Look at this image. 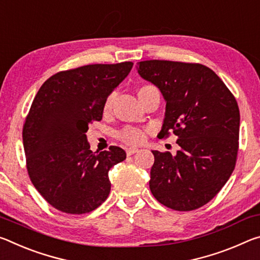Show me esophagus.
<instances>
[{
    "instance_id": "obj_1",
    "label": "esophagus",
    "mask_w": 260,
    "mask_h": 260,
    "mask_svg": "<svg viewBox=\"0 0 260 260\" xmlns=\"http://www.w3.org/2000/svg\"><path fill=\"white\" fill-rule=\"evenodd\" d=\"M138 152V148L137 147H129V148H126V154L127 155H133V154H135V153H137Z\"/></svg>"
}]
</instances>
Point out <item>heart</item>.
Instances as JSON below:
<instances>
[{"label": "heart", "mask_w": 260, "mask_h": 260, "mask_svg": "<svg viewBox=\"0 0 260 260\" xmlns=\"http://www.w3.org/2000/svg\"><path fill=\"white\" fill-rule=\"evenodd\" d=\"M144 87H147V86H144ZM112 105H113V96H109L107 101L105 102V107H104L105 112L110 110ZM118 137H120V139H122L124 143L130 144V145H135V144H138L145 139V131L139 129V127L126 126L121 131L120 134H118Z\"/></svg>", "instance_id": "b5f03b06"}]
</instances>
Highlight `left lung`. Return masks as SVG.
<instances>
[{
	"mask_svg": "<svg viewBox=\"0 0 260 260\" xmlns=\"http://www.w3.org/2000/svg\"><path fill=\"white\" fill-rule=\"evenodd\" d=\"M140 77L159 88L166 113L159 136L175 134V155L152 151L150 189L162 205L192 211L211 201L236 164L240 110L213 70L198 63L150 59L137 63Z\"/></svg>",
	"mask_w": 260,
	"mask_h": 260,
	"instance_id": "1",
	"label": "left lung"
}]
</instances>
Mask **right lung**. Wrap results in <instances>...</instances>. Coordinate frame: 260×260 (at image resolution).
<instances>
[{
    "label": "right lung",
    "instance_id": "add662e5",
    "mask_svg": "<svg viewBox=\"0 0 260 260\" xmlns=\"http://www.w3.org/2000/svg\"><path fill=\"white\" fill-rule=\"evenodd\" d=\"M133 62L90 64L52 76L32 102L23 129L29 178L50 205L70 214L88 213L110 192L109 169L125 160L110 146L93 153L88 124L101 121L105 102Z\"/></svg>",
    "mask_w": 260,
    "mask_h": 260
}]
</instances>
